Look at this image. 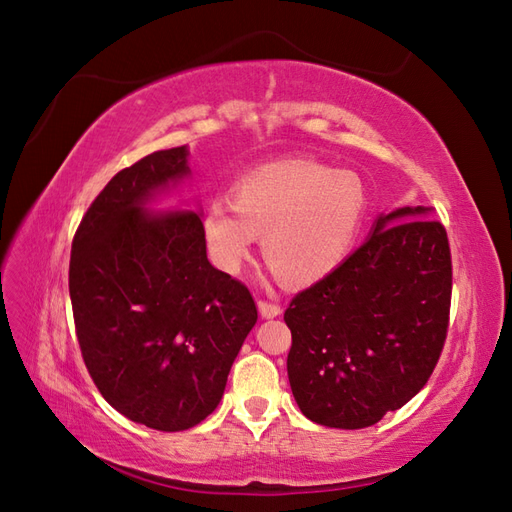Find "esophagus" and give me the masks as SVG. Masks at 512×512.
Returning a JSON list of instances; mask_svg holds the SVG:
<instances>
[{
	"label": "esophagus",
	"instance_id": "34e87169",
	"mask_svg": "<svg viewBox=\"0 0 512 512\" xmlns=\"http://www.w3.org/2000/svg\"><path fill=\"white\" fill-rule=\"evenodd\" d=\"M258 309H260V316L262 318H275V316L282 314V307L280 305L271 303V301H265V299L258 301Z\"/></svg>",
	"mask_w": 512,
	"mask_h": 512
}]
</instances>
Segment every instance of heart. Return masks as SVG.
<instances>
[{
  "mask_svg": "<svg viewBox=\"0 0 512 512\" xmlns=\"http://www.w3.org/2000/svg\"><path fill=\"white\" fill-rule=\"evenodd\" d=\"M367 213V188L352 170L290 158L265 164L232 188V205L213 200L203 213L211 260L239 273L256 237L269 265L292 284L331 275L352 252Z\"/></svg>",
  "mask_w": 512,
  "mask_h": 512,
  "instance_id": "1",
  "label": "heart"
}]
</instances>
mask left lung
<instances>
[{
    "instance_id": "1",
    "label": "left lung",
    "mask_w": 512,
    "mask_h": 512,
    "mask_svg": "<svg viewBox=\"0 0 512 512\" xmlns=\"http://www.w3.org/2000/svg\"><path fill=\"white\" fill-rule=\"evenodd\" d=\"M451 290V247L431 209L382 213L359 250L286 309L301 412L324 427L363 429L406 406L440 359Z\"/></svg>"
}]
</instances>
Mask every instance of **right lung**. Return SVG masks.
Here are the masks:
<instances>
[{"label":"right lung","mask_w":512,"mask_h":512,"mask_svg":"<svg viewBox=\"0 0 512 512\" xmlns=\"http://www.w3.org/2000/svg\"><path fill=\"white\" fill-rule=\"evenodd\" d=\"M185 177L188 147L119 170L83 215L70 254L89 376L117 412L158 431L190 429L218 408L258 320L250 290L211 267L200 213L147 207Z\"/></svg>","instance_id":"obj_1"}]
</instances>
